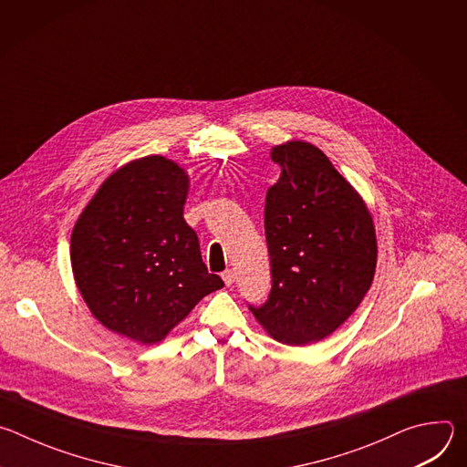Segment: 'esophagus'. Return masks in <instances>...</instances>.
I'll return each mask as SVG.
<instances>
[{
    "instance_id": "1",
    "label": "esophagus",
    "mask_w": 467,
    "mask_h": 467,
    "mask_svg": "<svg viewBox=\"0 0 467 467\" xmlns=\"http://www.w3.org/2000/svg\"><path fill=\"white\" fill-rule=\"evenodd\" d=\"M222 279H223V283H225L227 286H231V285L234 283V279H236V275H234L233 270H225V272L222 274Z\"/></svg>"
}]
</instances>
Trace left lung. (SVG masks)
I'll use <instances>...</instances> for the list:
<instances>
[{"label": "left lung", "instance_id": "1", "mask_svg": "<svg viewBox=\"0 0 467 467\" xmlns=\"http://www.w3.org/2000/svg\"><path fill=\"white\" fill-rule=\"evenodd\" d=\"M279 181L265 193L264 229L272 292L256 321L288 346L332 335L360 305L377 265L371 214L357 190L316 146L272 150Z\"/></svg>", "mask_w": 467, "mask_h": 467}]
</instances>
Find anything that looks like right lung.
<instances>
[{
	"label": "right lung",
	"mask_w": 467,
	"mask_h": 467,
	"mask_svg": "<svg viewBox=\"0 0 467 467\" xmlns=\"http://www.w3.org/2000/svg\"><path fill=\"white\" fill-rule=\"evenodd\" d=\"M186 171L150 155L116 170L81 213L70 245L76 285L110 330L157 344L223 281L184 222Z\"/></svg>",
	"instance_id": "obj_1"
}]
</instances>
